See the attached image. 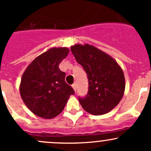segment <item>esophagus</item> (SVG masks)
<instances>
[{"mask_svg":"<svg viewBox=\"0 0 151 151\" xmlns=\"http://www.w3.org/2000/svg\"><path fill=\"white\" fill-rule=\"evenodd\" d=\"M72 87H73V89H74V90L76 92V91H77V84H75V83L73 84H72Z\"/></svg>","mask_w":151,"mask_h":151,"instance_id":"34e87169","label":"esophagus"}]
</instances>
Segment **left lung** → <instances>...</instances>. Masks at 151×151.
Here are the masks:
<instances>
[{
	"label": "left lung",
	"mask_w": 151,
	"mask_h": 151,
	"mask_svg": "<svg viewBox=\"0 0 151 151\" xmlns=\"http://www.w3.org/2000/svg\"><path fill=\"white\" fill-rule=\"evenodd\" d=\"M71 51L88 78V92L79 97L81 105L92 115L107 113L123 96L125 83L122 69L115 59L93 46L77 44Z\"/></svg>",
	"instance_id": "8db88e82"
}]
</instances>
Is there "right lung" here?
<instances>
[{
	"mask_svg": "<svg viewBox=\"0 0 151 151\" xmlns=\"http://www.w3.org/2000/svg\"><path fill=\"white\" fill-rule=\"evenodd\" d=\"M67 48H52L36 57L26 69L20 85V93L33 113L51 119L64 110L74 89L65 82V72L59 64L66 58Z\"/></svg>",
	"mask_w": 151,
	"mask_h": 151,
	"instance_id": "right-lung-1",
	"label": "right lung"
}]
</instances>
